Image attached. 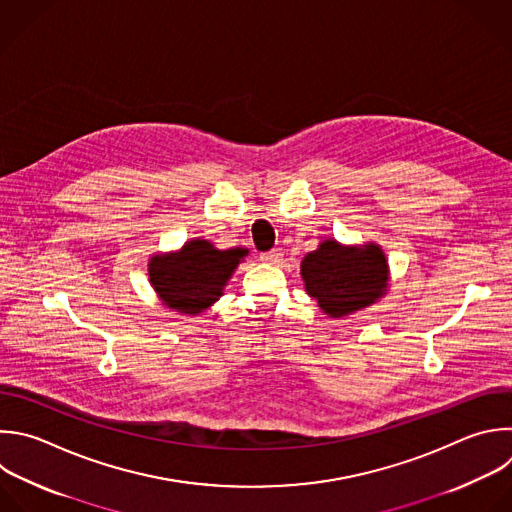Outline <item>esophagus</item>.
Wrapping results in <instances>:
<instances>
[{
	"instance_id": "34e87169",
	"label": "esophagus",
	"mask_w": 512,
	"mask_h": 512,
	"mask_svg": "<svg viewBox=\"0 0 512 512\" xmlns=\"http://www.w3.org/2000/svg\"><path fill=\"white\" fill-rule=\"evenodd\" d=\"M261 261L269 263V265H279L283 261V253H281V249H273V251L261 253Z\"/></svg>"
}]
</instances>
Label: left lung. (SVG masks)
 <instances>
[{"instance_id":"left-lung-1","label":"left lung","mask_w":512,"mask_h":512,"mask_svg":"<svg viewBox=\"0 0 512 512\" xmlns=\"http://www.w3.org/2000/svg\"><path fill=\"white\" fill-rule=\"evenodd\" d=\"M301 279L317 307L327 317L339 319L386 297L390 265L384 249L374 241L344 245L327 237L303 257Z\"/></svg>"}]
</instances>
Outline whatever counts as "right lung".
Here are the masks:
<instances>
[{
  "instance_id": "obj_1",
  "label": "right lung",
  "mask_w": 512,
  "mask_h": 512,
  "mask_svg": "<svg viewBox=\"0 0 512 512\" xmlns=\"http://www.w3.org/2000/svg\"><path fill=\"white\" fill-rule=\"evenodd\" d=\"M249 249H217L207 239H191L179 251L154 253L148 281L160 303L183 315H199L217 303Z\"/></svg>"
}]
</instances>
